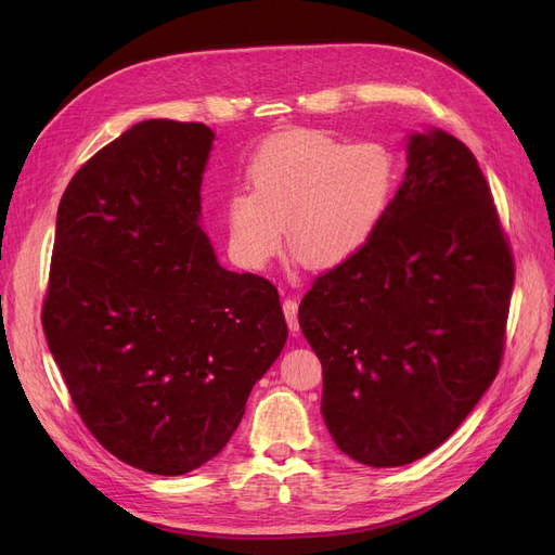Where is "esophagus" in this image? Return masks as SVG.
Masks as SVG:
<instances>
[{
    "instance_id": "obj_1",
    "label": "esophagus",
    "mask_w": 555,
    "mask_h": 555,
    "mask_svg": "<svg viewBox=\"0 0 555 555\" xmlns=\"http://www.w3.org/2000/svg\"><path fill=\"white\" fill-rule=\"evenodd\" d=\"M297 312H299V304L297 299H283V314L287 319V326H289V333L297 335L299 333V319H297Z\"/></svg>"
}]
</instances>
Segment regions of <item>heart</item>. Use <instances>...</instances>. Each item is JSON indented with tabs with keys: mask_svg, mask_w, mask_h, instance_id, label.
<instances>
[{
	"mask_svg": "<svg viewBox=\"0 0 555 555\" xmlns=\"http://www.w3.org/2000/svg\"><path fill=\"white\" fill-rule=\"evenodd\" d=\"M247 189L231 191L222 218L231 258L262 270L279 254L283 227L306 266L333 270L356 258L387 220L398 159L387 143L293 130L262 143Z\"/></svg>",
	"mask_w": 555,
	"mask_h": 555,
	"instance_id": "heart-1",
	"label": "heart"
}]
</instances>
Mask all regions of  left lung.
I'll use <instances>...</instances> for the list:
<instances>
[{"instance_id":"1","label":"left lung","mask_w":555,"mask_h":555,"mask_svg":"<svg viewBox=\"0 0 555 555\" xmlns=\"http://www.w3.org/2000/svg\"><path fill=\"white\" fill-rule=\"evenodd\" d=\"M410 166L375 238L317 276L299 326L322 362L337 448L373 468L448 441L500 373L513 249L468 145L412 134Z\"/></svg>"}]
</instances>
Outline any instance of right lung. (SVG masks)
<instances>
[{"label":"right lung","instance_id":"add662e5","mask_svg":"<svg viewBox=\"0 0 555 555\" xmlns=\"http://www.w3.org/2000/svg\"><path fill=\"white\" fill-rule=\"evenodd\" d=\"M214 132L141 121L87 159L55 220L42 328L85 427L175 477L214 459L287 339L276 287L197 224Z\"/></svg>","mask_w":555,"mask_h":555}]
</instances>
